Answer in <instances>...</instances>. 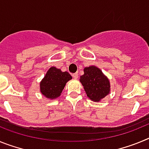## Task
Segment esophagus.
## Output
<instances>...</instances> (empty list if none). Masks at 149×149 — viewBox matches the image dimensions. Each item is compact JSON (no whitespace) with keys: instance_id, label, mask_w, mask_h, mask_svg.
Wrapping results in <instances>:
<instances>
[{"instance_id":"1","label":"esophagus","mask_w":149,"mask_h":149,"mask_svg":"<svg viewBox=\"0 0 149 149\" xmlns=\"http://www.w3.org/2000/svg\"><path fill=\"white\" fill-rule=\"evenodd\" d=\"M72 77H73L74 79H77V77H78V74L77 73L73 74H72Z\"/></svg>"}]
</instances>
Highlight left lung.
<instances>
[{
	"mask_svg": "<svg viewBox=\"0 0 149 149\" xmlns=\"http://www.w3.org/2000/svg\"><path fill=\"white\" fill-rule=\"evenodd\" d=\"M84 74L80 77V82L87 95L94 102H99L110 92V80L98 67H85Z\"/></svg>",
	"mask_w": 149,
	"mask_h": 149,
	"instance_id": "obj_1",
	"label": "left lung"
}]
</instances>
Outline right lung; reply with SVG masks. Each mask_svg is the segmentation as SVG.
Instances as JSON below:
<instances>
[{
	"instance_id": "obj_1",
	"label": "right lung",
	"mask_w": 149,
	"mask_h": 149,
	"mask_svg": "<svg viewBox=\"0 0 149 149\" xmlns=\"http://www.w3.org/2000/svg\"><path fill=\"white\" fill-rule=\"evenodd\" d=\"M72 77L67 72L52 66L40 82V92L45 98L53 100L60 97L65 84Z\"/></svg>"
}]
</instances>
